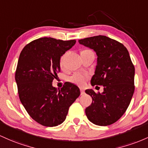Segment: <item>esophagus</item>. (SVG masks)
<instances>
[{
  "mask_svg": "<svg viewBox=\"0 0 148 148\" xmlns=\"http://www.w3.org/2000/svg\"><path fill=\"white\" fill-rule=\"evenodd\" d=\"M80 90H81V95H84V94L85 93V91H84V89L81 88V89H80Z\"/></svg>",
  "mask_w": 148,
  "mask_h": 148,
  "instance_id": "obj_1",
  "label": "esophagus"
}]
</instances>
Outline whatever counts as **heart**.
<instances>
[{"mask_svg":"<svg viewBox=\"0 0 148 148\" xmlns=\"http://www.w3.org/2000/svg\"><path fill=\"white\" fill-rule=\"evenodd\" d=\"M88 50H84V51H88ZM88 79V75H87V74H82V73H75V74H74L73 75H71V77H69V82L74 83V84H77V85L82 86L85 85Z\"/></svg>","mask_w":148,"mask_h":148,"instance_id":"heart-1","label":"heart"}]
</instances>
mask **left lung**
Wrapping results in <instances>:
<instances>
[{"instance_id": "left-lung-1", "label": "left lung", "mask_w": 148, "mask_h": 148, "mask_svg": "<svg viewBox=\"0 0 148 148\" xmlns=\"http://www.w3.org/2000/svg\"><path fill=\"white\" fill-rule=\"evenodd\" d=\"M79 43L96 53L97 65L90 84L104 86L101 93L86 90L92 100L86 114L94 124H112L125 113L134 92L135 68L129 51L122 43L105 36L86 38Z\"/></svg>"}]
</instances>
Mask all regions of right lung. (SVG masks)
Segmentation results:
<instances>
[{
    "label": "right lung",
    "instance_id": "add662e5",
    "mask_svg": "<svg viewBox=\"0 0 148 148\" xmlns=\"http://www.w3.org/2000/svg\"><path fill=\"white\" fill-rule=\"evenodd\" d=\"M76 40L43 37L27 44L19 55L15 81L21 103L31 117L45 126H56L66 119L71 104L80 95L77 86L67 82L53 86L60 71V58Z\"/></svg>",
    "mask_w": 148,
    "mask_h": 148
}]
</instances>
